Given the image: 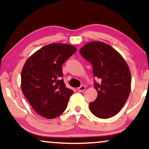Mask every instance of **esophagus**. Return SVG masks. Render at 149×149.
<instances>
[{
    "instance_id": "esophagus-1",
    "label": "esophagus",
    "mask_w": 149,
    "mask_h": 149,
    "mask_svg": "<svg viewBox=\"0 0 149 149\" xmlns=\"http://www.w3.org/2000/svg\"><path fill=\"white\" fill-rule=\"evenodd\" d=\"M85 90H86V87H85V86H81L80 87L77 88V90H78V92H84V91Z\"/></svg>"
}]
</instances>
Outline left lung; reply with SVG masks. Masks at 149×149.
<instances>
[{"label":"left lung","instance_id":"left-lung-1","mask_svg":"<svg viewBox=\"0 0 149 149\" xmlns=\"http://www.w3.org/2000/svg\"><path fill=\"white\" fill-rule=\"evenodd\" d=\"M81 56L91 63L97 92L96 100L90 103V110L100 118H109L122 109L130 92L131 74L120 54L101 41L88 43L79 50Z\"/></svg>","mask_w":149,"mask_h":149}]
</instances>
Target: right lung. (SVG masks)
<instances>
[{"label":"right lung","instance_id":"1","mask_svg":"<svg viewBox=\"0 0 149 149\" xmlns=\"http://www.w3.org/2000/svg\"><path fill=\"white\" fill-rule=\"evenodd\" d=\"M76 51L68 44H49L33 53L23 66L22 92L33 109L46 118L61 115L74 93L61 77L63 63Z\"/></svg>","mask_w":149,"mask_h":149}]
</instances>
